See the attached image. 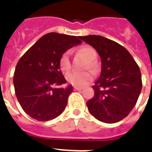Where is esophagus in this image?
Instances as JSON below:
<instances>
[{
  "instance_id": "1",
  "label": "esophagus",
  "mask_w": 152,
  "mask_h": 152,
  "mask_svg": "<svg viewBox=\"0 0 152 152\" xmlns=\"http://www.w3.org/2000/svg\"><path fill=\"white\" fill-rule=\"evenodd\" d=\"M73 88H74V90H76V91L83 90V88H80V87H76V86H74Z\"/></svg>"
}]
</instances>
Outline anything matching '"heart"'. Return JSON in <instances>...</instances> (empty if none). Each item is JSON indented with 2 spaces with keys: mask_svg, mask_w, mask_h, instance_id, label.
I'll use <instances>...</instances> for the list:
<instances>
[{
  "mask_svg": "<svg viewBox=\"0 0 152 152\" xmlns=\"http://www.w3.org/2000/svg\"><path fill=\"white\" fill-rule=\"evenodd\" d=\"M78 53L81 54L88 61V65L89 69H94L95 66V61L97 57L96 51L90 46H83L78 50ZM60 69L63 72H68L71 69L70 59H69V52L66 51L61 56L59 60ZM67 80L72 85L76 87H83L92 80L93 76L90 72H70L67 75Z\"/></svg>",
  "mask_w": 152,
  "mask_h": 152,
  "instance_id": "1",
  "label": "heart"
}]
</instances>
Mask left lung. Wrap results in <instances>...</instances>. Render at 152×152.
I'll return each instance as SVG.
<instances>
[{"instance_id":"8db88e82","label":"left lung","mask_w":152,"mask_h":152,"mask_svg":"<svg viewBox=\"0 0 152 152\" xmlns=\"http://www.w3.org/2000/svg\"><path fill=\"white\" fill-rule=\"evenodd\" d=\"M100 56L99 78L92 88L95 95L87 102L96 119L116 123L127 117L137 103L142 89L141 73L132 55L118 42L100 35L79 37Z\"/></svg>"}]
</instances>
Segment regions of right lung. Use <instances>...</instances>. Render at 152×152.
<instances>
[{
	"label": "right lung",
	"mask_w": 152,
	"mask_h": 152,
	"mask_svg": "<svg viewBox=\"0 0 152 152\" xmlns=\"http://www.w3.org/2000/svg\"><path fill=\"white\" fill-rule=\"evenodd\" d=\"M81 42L76 36L51 32L38 40L19 60L13 83L18 101L30 117L46 121L64 111L72 86L55 88L67 82L60 69V57Z\"/></svg>",
	"instance_id": "obj_1"
}]
</instances>
